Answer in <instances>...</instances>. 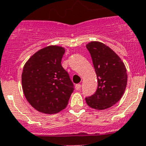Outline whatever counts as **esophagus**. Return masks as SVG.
Wrapping results in <instances>:
<instances>
[{
	"label": "esophagus",
	"instance_id": "1",
	"mask_svg": "<svg viewBox=\"0 0 146 146\" xmlns=\"http://www.w3.org/2000/svg\"><path fill=\"white\" fill-rule=\"evenodd\" d=\"M76 90H80L81 88V84H77L76 85Z\"/></svg>",
	"mask_w": 146,
	"mask_h": 146
}]
</instances>
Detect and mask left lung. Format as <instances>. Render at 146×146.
Wrapping results in <instances>:
<instances>
[{
	"instance_id": "8db88e82",
	"label": "left lung",
	"mask_w": 146,
	"mask_h": 146,
	"mask_svg": "<svg viewBox=\"0 0 146 146\" xmlns=\"http://www.w3.org/2000/svg\"><path fill=\"white\" fill-rule=\"evenodd\" d=\"M86 47L92 56L98 87L85 101L91 108L106 110L119 101L124 94L127 82L126 67L120 57L103 42L92 41Z\"/></svg>"
}]
</instances>
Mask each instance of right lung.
<instances>
[{"instance_id":"add662e5","label":"right lung","mask_w":146,"mask_h":146,"mask_svg":"<svg viewBox=\"0 0 146 146\" xmlns=\"http://www.w3.org/2000/svg\"><path fill=\"white\" fill-rule=\"evenodd\" d=\"M65 48L48 46L34 53L23 67L22 85L28 103L45 114L64 110L74 88L61 66Z\"/></svg>"}]
</instances>
